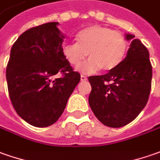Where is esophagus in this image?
<instances>
[{"mask_svg": "<svg viewBox=\"0 0 160 160\" xmlns=\"http://www.w3.org/2000/svg\"><path fill=\"white\" fill-rule=\"evenodd\" d=\"M80 80H81V81H86V80H88V78H87V76L81 75L80 76Z\"/></svg>", "mask_w": 160, "mask_h": 160, "instance_id": "1", "label": "esophagus"}]
</instances>
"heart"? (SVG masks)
Listing matches in <instances>:
<instances>
[{
    "label": "heart",
    "mask_w": 160,
    "mask_h": 160,
    "mask_svg": "<svg viewBox=\"0 0 160 160\" xmlns=\"http://www.w3.org/2000/svg\"><path fill=\"white\" fill-rule=\"evenodd\" d=\"M76 39L77 43L65 44L62 52L66 61L74 68L88 55L90 58L79 67L86 74L100 69L103 72L114 70L124 58L128 49V41L121 31L104 26L86 28L78 33Z\"/></svg>",
    "instance_id": "obj_1"
}]
</instances>
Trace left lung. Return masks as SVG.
I'll return each mask as SVG.
<instances>
[{
  "label": "left lung",
  "instance_id": "8db88e82",
  "mask_svg": "<svg viewBox=\"0 0 160 160\" xmlns=\"http://www.w3.org/2000/svg\"><path fill=\"white\" fill-rule=\"evenodd\" d=\"M135 36L125 58L106 74L89 76L92 87L88 102L94 116L104 125L120 128L132 122L148 102L152 68L149 52Z\"/></svg>",
  "mask_w": 160,
  "mask_h": 160
}]
</instances>
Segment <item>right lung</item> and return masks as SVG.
Listing matches in <instances>:
<instances>
[{
  "mask_svg": "<svg viewBox=\"0 0 160 160\" xmlns=\"http://www.w3.org/2000/svg\"><path fill=\"white\" fill-rule=\"evenodd\" d=\"M52 22L30 28L14 43L6 68L8 90L18 116L43 128L61 117L80 74L62 52L65 38ZM56 74L62 75L55 79Z\"/></svg>",
  "mask_w": 160,
  "mask_h": 160,
  "instance_id": "right-lung-1",
  "label": "right lung"
}]
</instances>
